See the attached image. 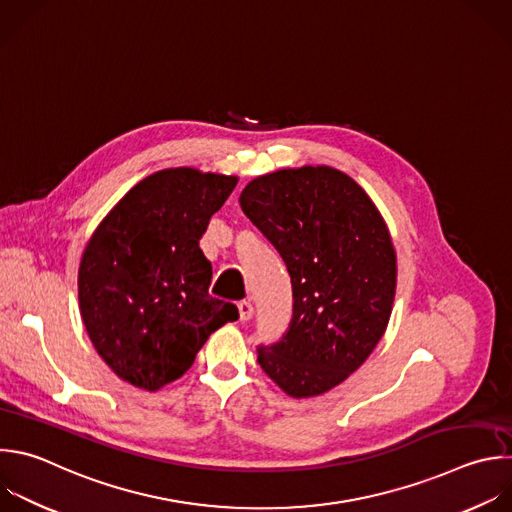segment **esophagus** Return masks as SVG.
Returning <instances> with one entry per match:
<instances>
[{"instance_id":"obj_1","label":"esophagus","mask_w":512,"mask_h":512,"mask_svg":"<svg viewBox=\"0 0 512 512\" xmlns=\"http://www.w3.org/2000/svg\"><path fill=\"white\" fill-rule=\"evenodd\" d=\"M253 313H255V309H253V305L249 301H241L239 303V317H241V321H249L253 317Z\"/></svg>"}]
</instances>
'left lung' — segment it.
<instances>
[{
  "label": "left lung",
  "mask_w": 512,
  "mask_h": 512,
  "mask_svg": "<svg viewBox=\"0 0 512 512\" xmlns=\"http://www.w3.org/2000/svg\"><path fill=\"white\" fill-rule=\"evenodd\" d=\"M239 203L279 251L293 287L289 329L257 348V362L291 398L325 394L386 333L398 277L388 225L352 177L323 164L257 177Z\"/></svg>",
  "instance_id": "obj_1"
}]
</instances>
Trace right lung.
Wrapping results in <instances>:
<instances>
[{"label":"right lung","instance_id":"1","mask_svg":"<svg viewBox=\"0 0 512 512\" xmlns=\"http://www.w3.org/2000/svg\"><path fill=\"white\" fill-rule=\"evenodd\" d=\"M237 177L164 168L134 185L92 233L78 269L90 342L134 388L179 380L209 335L239 317L209 295L213 269L199 241Z\"/></svg>","mask_w":512,"mask_h":512}]
</instances>
